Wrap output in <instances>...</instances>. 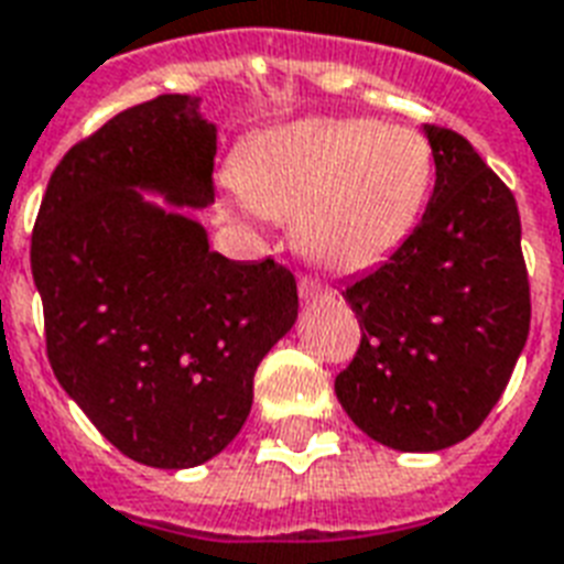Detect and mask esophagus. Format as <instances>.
Here are the masks:
<instances>
[{
    "label": "esophagus",
    "instance_id": "1",
    "mask_svg": "<svg viewBox=\"0 0 564 564\" xmlns=\"http://www.w3.org/2000/svg\"><path fill=\"white\" fill-rule=\"evenodd\" d=\"M296 288H300V300H303V303H317V300H326V296H329V288L321 285V282L312 276H300Z\"/></svg>",
    "mask_w": 564,
    "mask_h": 564
}]
</instances>
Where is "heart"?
I'll list each match as a JSON object with an SVG mask.
<instances>
[{"label":"heart","mask_w":564,"mask_h":564,"mask_svg":"<svg viewBox=\"0 0 564 564\" xmlns=\"http://www.w3.org/2000/svg\"><path fill=\"white\" fill-rule=\"evenodd\" d=\"M432 185V150L409 126L312 117L247 147L235 187L268 220H294L296 243L356 273L391 259L414 232Z\"/></svg>","instance_id":"obj_1"}]
</instances>
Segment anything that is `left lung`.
Listing matches in <instances>:
<instances>
[{
  "label": "left lung",
  "instance_id": "left-lung-1",
  "mask_svg": "<svg viewBox=\"0 0 564 564\" xmlns=\"http://www.w3.org/2000/svg\"><path fill=\"white\" fill-rule=\"evenodd\" d=\"M435 187L400 250L344 288L361 344L335 394L400 453L465 441L503 394L530 335V282L512 191L462 134L423 126Z\"/></svg>",
  "mask_w": 564,
  "mask_h": 564
}]
</instances>
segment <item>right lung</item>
<instances>
[{
    "mask_svg": "<svg viewBox=\"0 0 564 564\" xmlns=\"http://www.w3.org/2000/svg\"><path fill=\"white\" fill-rule=\"evenodd\" d=\"M199 102L159 96L76 143L32 235L61 388L120 453L164 470L241 432L256 370L300 308L291 270L214 252L186 212L214 203L217 126Z\"/></svg>",
    "mask_w": 564,
    "mask_h": 564,
    "instance_id": "right-lung-1",
    "label": "right lung"
}]
</instances>
